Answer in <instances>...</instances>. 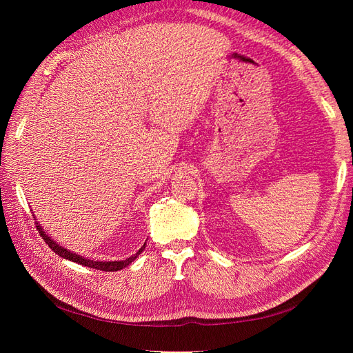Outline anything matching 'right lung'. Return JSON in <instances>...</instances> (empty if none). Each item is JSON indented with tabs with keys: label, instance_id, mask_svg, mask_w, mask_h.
<instances>
[{
	"label": "right lung",
	"instance_id": "1",
	"mask_svg": "<svg viewBox=\"0 0 353 353\" xmlns=\"http://www.w3.org/2000/svg\"><path fill=\"white\" fill-rule=\"evenodd\" d=\"M38 231L41 232V237L46 240V243L50 245V249L51 250H54L60 258H63V259H68V261H72V262H77V263H79V265H83V266H88V268H94V270H100V271H119V270H123V268H126L128 265L130 263H132L138 256H140L141 253H143V250L145 249V243L141 245V249L138 250L135 254H132V256H130V258L128 259H123V261H105V262H103V261H92V259H88V258H83V256H81V254H78V253H74V252H70L69 249H66V248H63V245H60L57 241H54L52 240L48 234H46V231H44V228H42L39 223H38Z\"/></svg>",
	"mask_w": 353,
	"mask_h": 353
}]
</instances>
